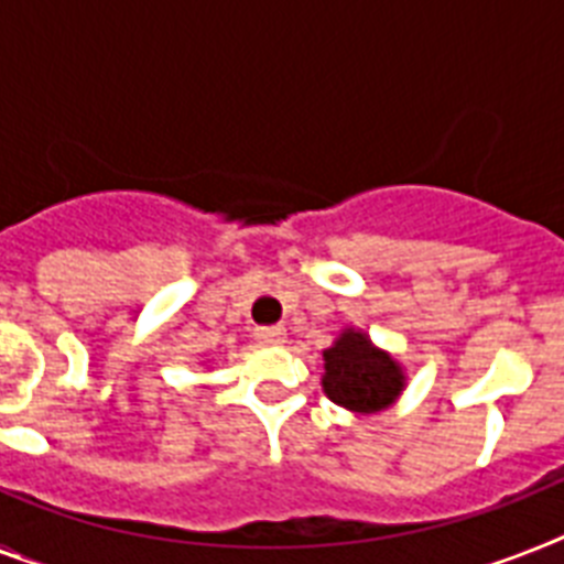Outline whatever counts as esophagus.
Returning a JSON list of instances; mask_svg holds the SVG:
<instances>
[{
    "label": "esophagus",
    "instance_id": "34e87169",
    "mask_svg": "<svg viewBox=\"0 0 564 564\" xmlns=\"http://www.w3.org/2000/svg\"><path fill=\"white\" fill-rule=\"evenodd\" d=\"M253 334L262 346H282L285 343V328L282 325H259Z\"/></svg>",
    "mask_w": 564,
    "mask_h": 564
}]
</instances>
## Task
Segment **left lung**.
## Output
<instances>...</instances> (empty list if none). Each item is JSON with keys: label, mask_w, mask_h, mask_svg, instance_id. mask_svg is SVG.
Listing matches in <instances>:
<instances>
[{"label": "left lung", "mask_w": 564, "mask_h": 564, "mask_svg": "<svg viewBox=\"0 0 564 564\" xmlns=\"http://www.w3.org/2000/svg\"><path fill=\"white\" fill-rule=\"evenodd\" d=\"M323 392L348 412H383L400 398L406 383L400 362L355 328L339 334L337 343L323 351Z\"/></svg>", "instance_id": "8db88e82"}]
</instances>
